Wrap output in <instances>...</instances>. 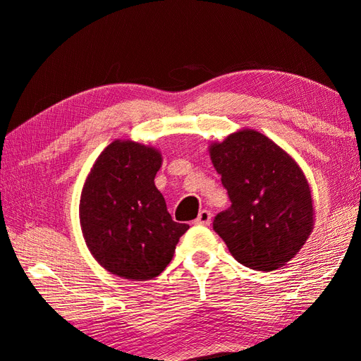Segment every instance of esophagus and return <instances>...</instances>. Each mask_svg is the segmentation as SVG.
Here are the masks:
<instances>
[{"label": "esophagus", "mask_w": 361, "mask_h": 361, "mask_svg": "<svg viewBox=\"0 0 361 361\" xmlns=\"http://www.w3.org/2000/svg\"><path fill=\"white\" fill-rule=\"evenodd\" d=\"M211 218H212L211 212L203 209V211L199 212V216L195 218L194 223H195V224H200V226H209V224H211Z\"/></svg>", "instance_id": "esophagus-1"}]
</instances>
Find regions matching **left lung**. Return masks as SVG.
Returning <instances> with one entry per match:
<instances>
[{"label": "left lung", "mask_w": 361, "mask_h": 361, "mask_svg": "<svg viewBox=\"0 0 361 361\" xmlns=\"http://www.w3.org/2000/svg\"><path fill=\"white\" fill-rule=\"evenodd\" d=\"M209 155L232 202L214 218V231L239 264L265 272L285 267L314 224L312 191L298 164L255 129L212 143Z\"/></svg>", "instance_id": "1"}]
</instances>
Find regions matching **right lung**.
Returning a JSON list of instances; mask_svg holds the SVG:
<instances>
[{
    "mask_svg": "<svg viewBox=\"0 0 361 361\" xmlns=\"http://www.w3.org/2000/svg\"><path fill=\"white\" fill-rule=\"evenodd\" d=\"M159 150L116 140L97 157L80 200V223L90 253L111 274L150 280L170 264L188 224L171 220L155 187Z\"/></svg>",
    "mask_w": 361,
    "mask_h": 361,
    "instance_id": "1",
    "label": "right lung"
}]
</instances>
